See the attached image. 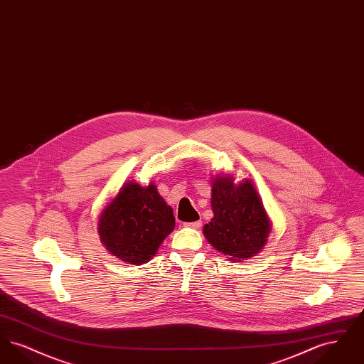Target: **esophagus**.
<instances>
[{"label":"esophagus","mask_w":364,"mask_h":364,"mask_svg":"<svg viewBox=\"0 0 364 364\" xmlns=\"http://www.w3.org/2000/svg\"><path fill=\"white\" fill-rule=\"evenodd\" d=\"M184 226H187V228H192V229H199V228L202 226V221H200V220H198V221H193V223H186Z\"/></svg>","instance_id":"obj_1"}]
</instances>
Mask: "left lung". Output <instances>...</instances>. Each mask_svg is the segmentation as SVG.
<instances>
[{
	"mask_svg": "<svg viewBox=\"0 0 364 364\" xmlns=\"http://www.w3.org/2000/svg\"><path fill=\"white\" fill-rule=\"evenodd\" d=\"M214 217L203 226L208 242L232 260L254 257L267 242L272 224L252 181L233 183L232 176L213 178Z\"/></svg>",
	"mask_w": 364,
	"mask_h": 364,
	"instance_id": "obj_1",
	"label": "left lung"
}]
</instances>
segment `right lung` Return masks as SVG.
Segmentation results:
<instances>
[{"label":"right lung","instance_id":"right-lung-1","mask_svg":"<svg viewBox=\"0 0 364 364\" xmlns=\"http://www.w3.org/2000/svg\"><path fill=\"white\" fill-rule=\"evenodd\" d=\"M174 225L173 210L153 183L140 187L128 181L101 213L98 235L116 258L141 264L154 257Z\"/></svg>","mask_w":364,"mask_h":364}]
</instances>
